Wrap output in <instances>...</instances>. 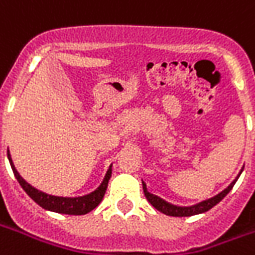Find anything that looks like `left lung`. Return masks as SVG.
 <instances>
[{
    "label": "left lung",
    "mask_w": 255,
    "mask_h": 255,
    "mask_svg": "<svg viewBox=\"0 0 255 255\" xmlns=\"http://www.w3.org/2000/svg\"><path fill=\"white\" fill-rule=\"evenodd\" d=\"M242 171H243V169H242ZM241 173L238 175V177L241 176ZM238 177H236L234 182L231 183L228 187L225 188L224 191H221L220 194H217L216 197L210 198V199H206V201L197 203V205H192V206H184V208H182V206H175V205L168 203L166 201H164V199H161L160 197H157L154 194H150V192L147 191V188H146V184H144V183H142V184H143V192L146 199H147L157 210H160L161 213L166 214V216H173V217H187V216H194V214L205 213V212L210 210L213 206H216V205H217V203H219L220 201L232 190L234 184H235L236 180H238Z\"/></svg>",
    "instance_id": "1"
}]
</instances>
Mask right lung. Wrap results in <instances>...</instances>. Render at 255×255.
<instances>
[{"mask_svg": "<svg viewBox=\"0 0 255 255\" xmlns=\"http://www.w3.org/2000/svg\"><path fill=\"white\" fill-rule=\"evenodd\" d=\"M8 158L12 166V171L14 173V177L17 179V182L20 183V186L23 187L28 197L35 201L41 208L46 209V210H52L56 213H63V214H72V216H82L91 212L93 209H95L100 202L102 201V198L105 195L106 188H108V183L112 176V168L108 169L106 172V176L104 179V182L101 184L100 187L97 188L94 192H91L89 195H84V197H78V198H63V197H54V195H47L45 192L36 190L32 186H30L28 183L25 182L23 177L20 176L19 172L16 171L13 162L10 160V155H9L8 150Z\"/></svg>", "mask_w": 255, "mask_h": 255, "instance_id": "1", "label": "right lung"}]
</instances>
